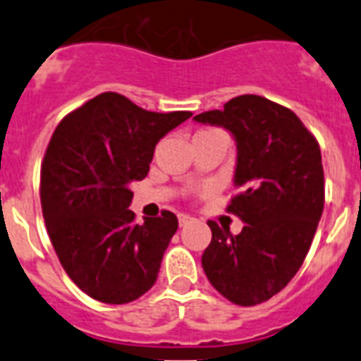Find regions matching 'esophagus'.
Returning <instances> with one entry per match:
<instances>
[{
  "label": "esophagus",
  "instance_id": "obj_1",
  "mask_svg": "<svg viewBox=\"0 0 361 361\" xmlns=\"http://www.w3.org/2000/svg\"><path fill=\"white\" fill-rule=\"evenodd\" d=\"M191 220H193V216L186 215V213H180V215H178V224L180 226H186L188 222H191Z\"/></svg>",
  "mask_w": 361,
  "mask_h": 361
}]
</instances>
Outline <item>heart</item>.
<instances>
[{
    "label": "heart",
    "instance_id": "1",
    "mask_svg": "<svg viewBox=\"0 0 361 361\" xmlns=\"http://www.w3.org/2000/svg\"><path fill=\"white\" fill-rule=\"evenodd\" d=\"M215 133H220V130H216V128H202V130H199V132L195 133V137H200V135H215Z\"/></svg>",
    "mask_w": 361,
    "mask_h": 361
}]
</instances>
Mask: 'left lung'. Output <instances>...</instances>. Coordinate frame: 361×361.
Segmentation results:
<instances>
[{
  "label": "left lung",
  "mask_w": 361,
  "mask_h": 361,
  "mask_svg": "<svg viewBox=\"0 0 361 361\" xmlns=\"http://www.w3.org/2000/svg\"><path fill=\"white\" fill-rule=\"evenodd\" d=\"M193 119L235 135L237 193L226 209L245 222L231 235L208 220L204 273L233 304H262L291 282L317 233L325 200L320 145L295 111L260 95H238Z\"/></svg>",
  "instance_id": "1"
}]
</instances>
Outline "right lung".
Instances as JSON below:
<instances>
[{"instance_id":"1","label":"right lung","mask_w":361,"mask_h":361,"mask_svg":"<svg viewBox=\"0 0 361 361\" xmlns=\"http://www.w3.org/2000/svg\"><path fill=\"white\" fill-rule=\"evenodd\" d=\"M191 116L159 114L104 92L70 111L41 164V209L63 269L104 304H128L155 283L178 228L168 209L135 222L130 184L148 175L155 145Z\"/></svg>"}]
</instances>
